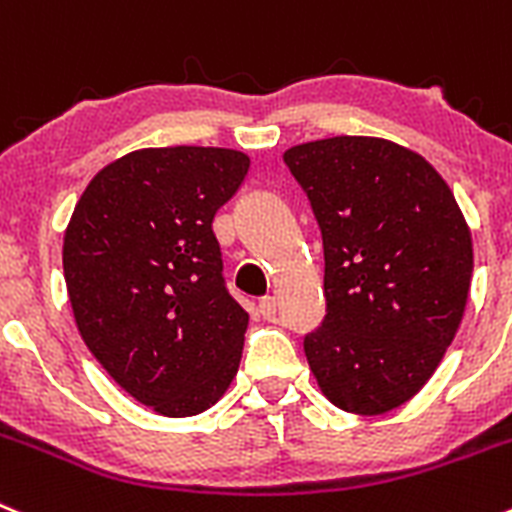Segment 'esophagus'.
I'll list each match as a JSON object with an SVG mask.
<instances>
[{"instance_id": "1", "label": "esophagus", "mask_w": 512, "mask_h": 512, "mask_svg": "<svg viewBox=\"0 0 512 512\" xmlns=\"http://www.w3.org/2000/svg\"><path fill=\"white\" fill-rule=\"evenodd\" d=\"M260 313L262 318H275V313H278V300L272 298V295H265L260 300Z\"/></svg>"}]
</instances>
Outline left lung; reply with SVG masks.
<instances>
[{
	"instance_id": "left-lung-1",
	"label": "left lung",
	"mask_w": 512,
	"mask_h": 512,
	"mask_svg": "<svg viewBox=\"0 0 512 512\" xmlns=\"http://www.w3.org/2000/svg\"><path fill=\"white\" fill-rule=\"evenodd\" d=\"M283 159L326 257V321L303 343L310 371L343 412H391L432 379L465 315V214L424 156L386 138H321Z\"/></svg>"
}]
</instances>
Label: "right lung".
<instances>
[{
    "instance_id": "obj_1",
    "label": "right lung",
    "mask_w": 512,
    "mask_h": 512,
    "mask_svg": "<svg viewBox=\"0 0 512 512\" xmlns=\"http://www.w3.org/2000/svg\"><path fill=\"white\" fill-rule=\"evenodd\" d=\"M247 169L234 148H138L90 179L65 227L85 346L164 417L207 412L240 369L247 313L224 288L212 219Z\"/></svg>"
}]
</instances>
